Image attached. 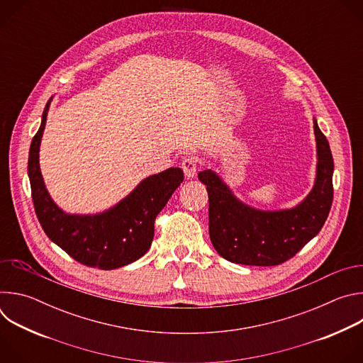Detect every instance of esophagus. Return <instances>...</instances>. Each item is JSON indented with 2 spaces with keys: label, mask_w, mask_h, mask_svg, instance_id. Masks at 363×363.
I'll use <instances>...</instances> for the list:
<instances>
[{
  "label": "esophagus",
  "mask_w": 363,
  "mask_h": 363,
  "mask_svg": "<svg viewBox=\"0 0 363 363\" xmlns=\"http://www.w3.org/2000/svg\"><path fill=\"white\" fill-rule=\"evenodd\" d=\"M181 168H182V171H184L185 177H186L188 179H192V178L196 175V171H198L196 160L192 158V157L185 158V160L182 161V164H181Z\"/></svg>",
  "instance_id": "obj_1"
}]
</instances>
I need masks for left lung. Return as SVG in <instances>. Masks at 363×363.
I'll use <instances>...</instances> for the list:
<instances>
[{
    "mask_svg": "<svg viewBox=\"0 0 363 363\" xmlns=\"http://www.w3.org/2000/svg\"><path fill=\"white\" fill-rule=\"evenodd\" d=\"M313 129L318 158L315 184L291 208H254L237 198L216 171L198 174L208 191L210 238L225 260L244 266H277L319 234L333 201V158L316 119Z\"/></svg>",
    "mask_w": 363,
    "mask_h": 363,
    "instance_id": "8db88e82",
    "label": "left lung"
}]
</instances>
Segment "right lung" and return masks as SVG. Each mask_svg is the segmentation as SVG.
I'll return each mask as SVG.
<instances>
[{
	"instance_id": "obj_1",
	"label": "right lung",
	"mask_w": 363,
	"mask_h": 363,
	"mask_svg": "<svg viewBox=\"0 0 363 363\" xmlns=\"http://www.w3.org/2000/svg\"><path fill=\"white\" fill-rule=\"evenodd\" d=\"M51 97L28 153V178L37 218L47 237L76 262L101 270L128 266L149 250L155 218L184 181L181 168L142 179L125 198L96 214H70L48 194L40 169V145Z\"/></svg>"
}]
</instances>
